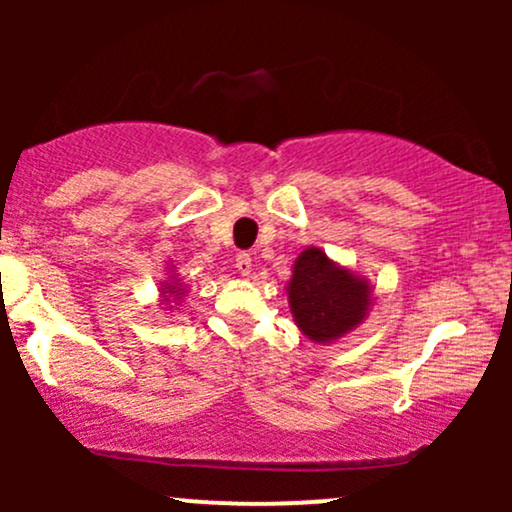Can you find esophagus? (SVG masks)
Returning a JSON list of instances; mask_svg holds the SVG:
<instances>
[{
	"label": "esophagus",
	"mask_w": 512,
	"mask_h": 512,
	"mask_svg": "<svg viewBox=\"0 0 512 512\" xmlns=\"http://www.w3.org/2000/svg\"><path fill=\"white\" fill-rule=\"evenodd\" d=\"M236 267H238V274L240 276H250L252 274V257L248 252H240L236 257Z\"/></svg>",
	"instance_id": "1"
}]
</instances>
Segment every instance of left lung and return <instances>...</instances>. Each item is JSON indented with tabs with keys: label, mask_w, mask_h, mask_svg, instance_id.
<instances>
[{
	"label": "left lung",
	"mask_w": 512,
	"mask_h": 512,
	"mask_svg": "<svg viewBox=\"0 0 512 512\" xmlns=\"http://www.w3.org/2000/svg\"><path fill=\"white\" fill-rule=\"evenodd\" d=\"M286 293L298 330L315 344H332L356 330L373 303L368 279L330 260L315 245L296 257Z\"/></svg>",
	"instance_id": "8db88e82"
}]
</instances>
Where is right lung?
Returning a JSON list of instances; mask_svg holds the SVG:
<instances>
[{
	"instance_id": "1",
	"label": "right lung",
	"mask_w": 512,
	"mask_h": 512,
	"mask_svg": "<svg viewBox=\"0 0 512 512\" xmlns=\"http://www.w3.org/2000/svg\"><path fill=\"white\" fill-rule=\"evenodd\" d=\"M185 286H182V281L178 276H168V281H163L161 284V301L163 305H168L170 310H173V303H178L182 296H185Z\"/></svg>"
}]
</instances>
